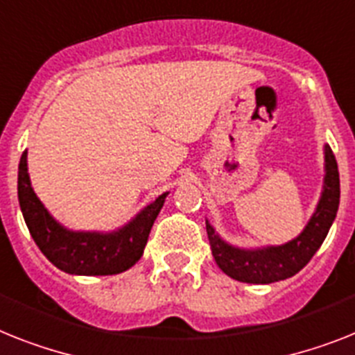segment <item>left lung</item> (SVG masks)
<instances>
[{
	"label": "left lung",
	"mask_w": 355,
	"mask_h": 355,
	"mask_svg": "<svg viewBox=\"0 0 355 355\" xmlns=\"http://www.w3.org/2000/svg\"><path fill=\"white\" fill-rule=\"evenodd\" d=\"M323 154V190L309 223L304 225L303 230L294 239L283 245H265L254 248L236 247L232 243L225 241L207 219V234L212 256L227 276L241 283L268 285L295 276L312 259L318 248L323 245L324 237L336 219L341 194L338 161L334 157L332 148L324 145Z\"/></svg>",
	"instance_id": "obj_1"
}]
</instances>
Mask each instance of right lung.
Masks as SVG:
<instances>
[{"mask_svg":"<svg viewBox=\"0 0 355 355\" xmlns=\"http://www.w3.org/2000/svg\"><path fill=\"white\" fill-rule=\"evenodd\" d=\"M166 196H157L130 221L108 232L72 230L45 209L32 189L26 150L17 168V199L32 239L52 265L72 276H114L136 265Z\"/></svg>","mask_w":355,"mask_h":355,"instance_id":"right-lung-1","label":"right lung"}]
</instances>
